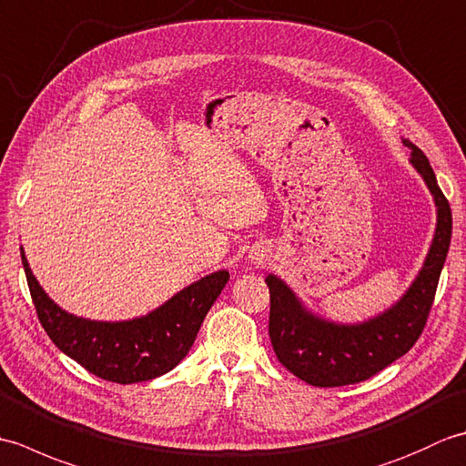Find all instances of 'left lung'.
Listing matches in <instances>:
<instances>
[{
  "label": "left lung",
  "instance_id": "obj_1",
  "mask_svg": "<svg viewBox=\"0 0 466 466\" xmlns=\"http://www.w3.org/2000/svg\"><path fill=\"white\" fill-rule=\"evenodd\" d=\"M404 146L410 150L412 166L431 187L439 220L422 270L397 306L356 326L332 324L306 312L289 286L276 276L270 274L266 279L270 290L268 332L276 359L284 369L312 386L332 389L370 379L407 354L429 320L451 246L452 214L429 157L409 140H404Z\"/></svg>",
  "mask_w": 466,
  "mask_h": 466
}]
</instances>
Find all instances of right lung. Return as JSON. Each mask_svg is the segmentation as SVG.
Here are the masks:
<instances>
[{"label":"right lung","mask_w":466,"mask_h":466,"mask_svg":"<svg viewBox=\"0 0 466 466\" xmlns=\"http://www.w3.org/2000/svg\"><path fill=\"white\" fill-rule=\"evenodd\" d=\"M22 264L37 319L52 342L87 372L117 384L152 380L170 372L192 349L204 316L230 279L226 270L214 272L142 319L96 322L67 314L49 300L29 270L24 250Z\"/></svg>","instance_id":"1"}]
</instances>
